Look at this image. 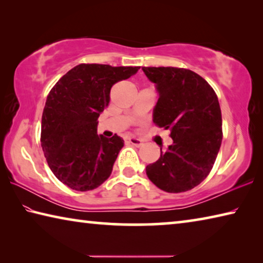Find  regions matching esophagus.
Listing matches in <instances>:
<instances>
[{"instance_id":"34e87169","label":"esophagus","mask_w":263,"mask_h":263,"mask_svg":"<svg viewBox=\"0 0 263 263\" xmlns=\"http://www.w3.org/2000/svg\"><path fill=\"white\" fill-rule=\"evenodd\" d=\"M128 142H130L131 145L136 146V147H140V146L142 145V140L139 139V138H136V137H130L128 138Z\"/></svg>"}]
</instances>
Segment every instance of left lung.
Masks as SVG:
<instances>
[{"label":"left lung","mask_w":263,"mask_h":263,"mask_svg":"<svg viewBox=\"0 0 263 263\" xmlns=\"http://www.w3.org/2000/svg\"><path fill=\"white\" fill-rule=\"evenodd\" d=\"M157 84L153 122L171 130L173 145L146 167L153 183L167 193L195 188L210 174L219 152L221 111L215 90L190 69L142 67Z\"/></svg>","instance_id":"1"}]
</instances>
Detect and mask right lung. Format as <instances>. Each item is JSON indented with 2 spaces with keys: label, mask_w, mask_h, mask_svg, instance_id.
<instances>
[{
  "label": "right lung",
  "mask_w": 263,
  "mask_h": 263,
  "mask_svg": "<svg viewBox=\"0 0 263 263\" xmlns=\"http://www.w3.org/2000/svg\"><path fill=\"white\" fill-rule=\"evenodd\" d=\"M139 68L80 64L48 92L42 147L53 174L70 189L92 190L110 176L124 140L97 135V119L109 105L111 87Z\"/></svg>",
  "instance_id": "1"
}]
</instances>
